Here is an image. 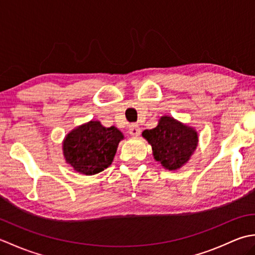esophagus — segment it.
Wrapping results in <instances>:
<instances>
[{
	"instance_id": "34e87169",
	"label": "esophagus",
	"mask_w": 255,
	"mask_h": 255,
	"mask_svg": "<svg viewBox=\"0 0 255 255\" xmlns=\"http://www.w3.org/2000/svg\"><path fill=\"white\" fill-rule=\"evenodd\" d=\"M140 132H141V129H140L138 125H131V126L129 127V133H130L132 137H138Z\"/></svg>"
}]
</instances>
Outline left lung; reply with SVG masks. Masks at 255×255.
<instances>
[{
	"label": "left lung",
	"instance_id": "1",
	"mask_svg": "<svg viewBox=\"0 0 255 255\" xmlns=\"http://www.w3.org/2000/svg\"><path fill=\"white\" fill-rule=\"evenodd\" d=\"M142 137L152 147L154 160L169 171L185 165L198 145L196 129L167 115L159 119L155 128L143 130Z\"/></svg>",
	"mask_w": 255,
	"mask_h": 255
}]
</instances>
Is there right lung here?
<instances>
[{
  "label": "right lung",
  "instance_id": "1",
  "mask_svg": "<svg viewBox=\"0 0 255 255\" xmlns=\"http://www.w3.org/2000/svg\"><path fill=\"white\" fill-rule=\"evenodd\" d=\"M124 133L115 126L90 121L73 128L62 141L64 160L75 172L94 175L112 164Z\"/></svg>",
  "mask_w": 255,
  "mask_h": 255
}]
</instances>
